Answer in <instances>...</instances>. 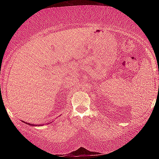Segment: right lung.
Segmentation results:
<instances>
[{
	"instance_id": "obj_1",
	"label": "right lung",
	"mask_w": 159,
	"mask_h": 159,
	"mask_svg": "<svg viewBox=\"0 0 159 159\" xmlns=\"http://www.w3.org/2000/svg\"><path fill=\"white\" fill-rule=\"evenodd\" d=\"M24 123H25L26 124H27V125H31V126H40V125H35V124H31V123H26V122H25V121H23ZM49 123H48V124H49ZM45 124H46V123H45ZM44 124H43V125H43Z\"/></svg>"
}]
</instances>
